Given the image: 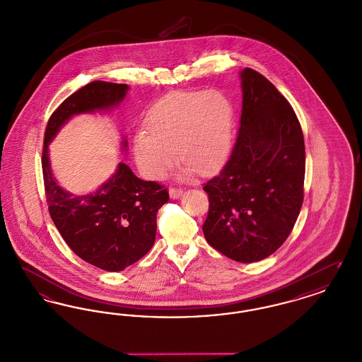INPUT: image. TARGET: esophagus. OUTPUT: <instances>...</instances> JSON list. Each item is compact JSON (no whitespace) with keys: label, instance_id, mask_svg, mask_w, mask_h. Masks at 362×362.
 Listing matches in <instances>:
<instances>
[{"label":"esophagus","instance_id":"34e87169","mask_svg":"<svg viewBox=\"0 0 362 362\" xmlns=\"http://www.w3.org/2000/svg\"><path fill=\"white\" fill-rule=\"evenodd\" d=\"M182 194H183V189H179V187H171L170 189V195H171V198H173V199L179 198Z\"/></svg>","mask_w":362,"mask_h":362}]
</instances>
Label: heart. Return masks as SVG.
Listing matches in <instances>:
<instances>
[{
  "instance_id": "1",
  "label": "heart",
  "mask_w": 362,
  "mask_h": 362,
  "mask_svg": "<svg viewBox=\"0 0 362 362\" xmlns=\"http://www.w3.org/2000/svg\"><path fill=\"white\" fill-rule=\"evenodd\" d=\"M233 108L220 90H192L164 98L148 117V130H139L134 153L139 168L160 177L177 158L183 173L205 175L221 165L230 146Z\"/></svg>"
}]
</instances>
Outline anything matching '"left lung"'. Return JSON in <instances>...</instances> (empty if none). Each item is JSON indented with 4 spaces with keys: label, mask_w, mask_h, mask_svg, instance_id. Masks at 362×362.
<instances>
[{
    "label": "left lung",
    "mask_w": 362,
    "mask_h": 362,
    "mask_svg": "<svg viewBox=\"0 0 362 362\" xmlns=\"http://www.w3.org/2000/svg\"><path fill=\"white\" fill-rule=\"evenodd\" d=\"M240 129L221 173L205 183L207 243L251 263L288 239L304 201L305 145L291 103L257 70L241 71Z\"/></svg>",
    "instance_id": "left-lung-1"
}]
</instances>
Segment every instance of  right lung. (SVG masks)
Returning a JSON list of instances; mask_svg holds the SVG:
<instances>
[{
    "instance_id": "add662e5",
    "label": "right lung",
    "mask_w": 362,
    "mask_h": 362,
    "mask_svg": "<svg viewBox=\"0 0 362 362\" xmlns=\"http://www.w3.org/2000/svg\"><path fill=\"white\" fill-rule=\"evenodd\" d=\"M127 89L126 84L92 81L70 95L47 122L42 152L45 192L54 224L77 257L105 272H121L149 252L156 239L157 211L170 194L163 185L139 179L119 163L100 189L73 195L52 177L47 144L70 117L108 110L123 100Z\"/></svg>"
}]
</instances>
